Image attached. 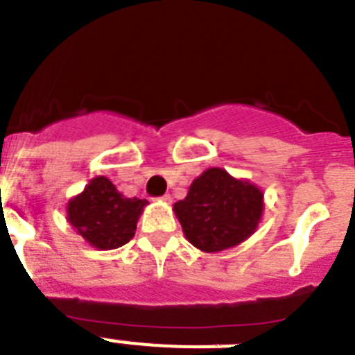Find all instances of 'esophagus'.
<instances>
[{"instance_id": "obj_1", "label": "esophagus", "mask_w": 355, "mask_h": 355, "mask_svg": "<svg viewBox=\"0 0 355 355\" xmlns=\"http://www.w3.org/2000/svg\"><path fill=\"white\" fill-rule=\"evenodd\" d=\"M159 200H162V202H171V196H168V193H165L163 197H159Z\"/></svg>"}]
</instances>
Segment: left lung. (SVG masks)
<instances>
[{
    "label": "left lung",
    "mask_w": 355,
    "mask_h": 355,
    "mask_svg": "<svg viewBox=\"0 0 355 355\" xmlns=\"http://www.w3.org/2000/svg\"><path fill=\"white\" fill-rule=\"evenodd\" d=\"M263 192L247 180L211 167L192 181L174 205L187 240L202 252H220L245 241L261 222Z\"/></svg>",
    "instance_id": "8db88e82"
}]
</instances>
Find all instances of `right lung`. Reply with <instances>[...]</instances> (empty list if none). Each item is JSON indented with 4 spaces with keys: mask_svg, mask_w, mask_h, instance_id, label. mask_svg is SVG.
Wrapping results in <instances>:
<instances>
[{
    "mask_svg": "<svg viewBox=\"0 0 355 355\" xmlns=\"http://www.w3.org/2000/svg\"><path fill=\"white\" fill-rule=\"evenodd\" d=\"M147 205L146 199L124 197L108 178L97 175L69 200L67 222L94 249L112 250L135 236Z\"/></svg>",
    "mask_w": 355,
    "mask_h": 355,
    "instance_id": "1",
    "label": "right lung"
}]
</instances>
